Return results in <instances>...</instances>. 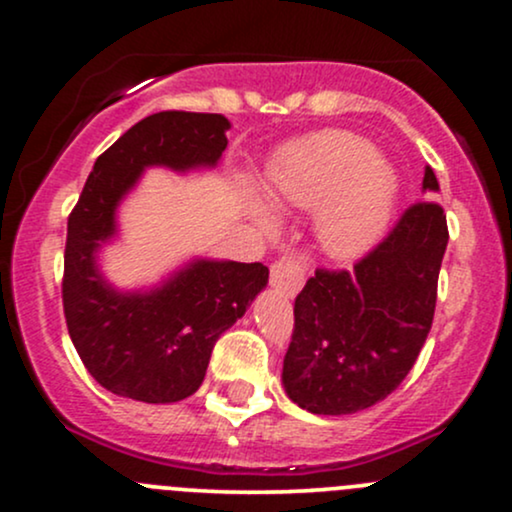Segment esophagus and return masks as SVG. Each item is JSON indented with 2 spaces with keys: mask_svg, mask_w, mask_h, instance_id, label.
Listing matches in <instances>:
<instances>
[{
  "mask_svg": "<svg viewBox=\"0 0 512 512\" xmlns=\"http://www.w3.org/2000/svg\"><path fill=\"white\" fill-rule=\"evenodd\" d=\"M269 281L276 291H281L284 296L293 298L305 284V269L303 264L293 255H284L281 260H276L269 269Z\"/></svg>",
  "mask_w": 512,
  "mask_h": 512,
  "instance_id": "1",
  "label": "esophagus"
}]
</instances>
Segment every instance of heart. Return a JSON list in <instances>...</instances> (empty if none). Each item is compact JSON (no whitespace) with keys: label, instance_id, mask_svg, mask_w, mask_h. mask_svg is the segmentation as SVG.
I'll return each mask as SVG.
<instances>
[{"label":"heart","instance_id":"b5f03b06","mask_svg":"<svg viewBox=\"0 0 512 512\" xmlns=\"http://www.w3.org/2000/svg\"><path fill=\"white\" fill-rule=\"evenodd\" d=\"M399 195L392 163L368 139L346 129H322L279 151L267 168L264 199L245 192L250 219L264 233L276 214H313L317 245L337 260L366 252L385 233Z\"/></svg>","mask_w":512,"mask_h":512}]
</instances>
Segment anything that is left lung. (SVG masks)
<instances>
[{
	"label": "left lung",
	"mask_w": 512,
	"mask_h": 512,
	"mask_svg": "<svg viewBox=\"0 0 512 512\" xmlns=\"http://www.w3.org/2000/svg\"><path fill=\"white\" fill-rule=\"evenodd\" d=\"M431 166L424 192H438ZM448 248L443 207L419 202L351 272L317 269L296 296L281 385L310 414L342 416L373 407L414 366L436 310Z\"/></svg>",
	"instance_id": "8db88e82"
}]
</instances>
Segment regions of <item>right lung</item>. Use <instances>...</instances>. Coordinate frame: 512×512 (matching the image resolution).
Listing matches in <instances>:
<instances>
[{
	"label": "right lung",
	"mask_w": 512,
	"mask_h": 512,
	"mask_svg": "<svg viewBox=\"0 0 512 512\" xmlns=\"http://www.w3.org/2000/svg\"><path fill=\"white\" fill-rule=\"evenodd\" d=\"M231 122L166 110L129 127L98 156L67 223L62 303L88 373L113 395L170 404L195 395L216 339L245 315L269 281L262 262L195 257L151 289L122 291L101 272L117 236V209L146 168H216Z\"/></svg>",
	"instance_id": "obj_1"
}]
</instances>
